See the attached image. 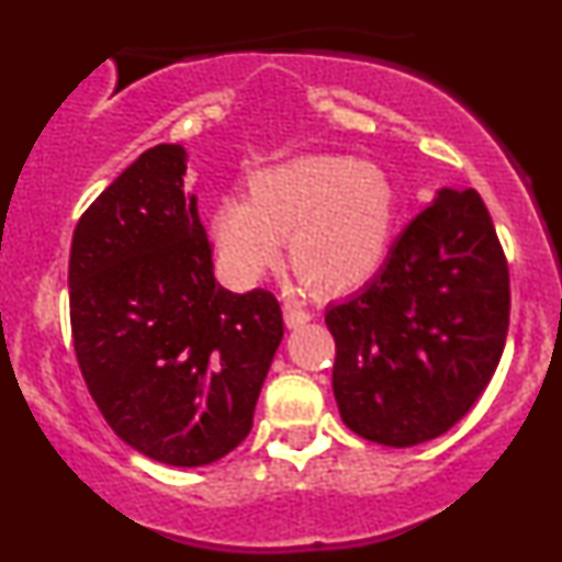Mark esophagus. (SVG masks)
Returning a JSON list of instances; mask_svg holds the SVG:
<instances>
[{
	"mask_svg": "<svg viewBox=\"0 0 562 562\" xmlns=\"http://www.w3.org/2000/svg\"><path fill=\"white\" fill-rule=\"evenodd\" d=\"M282 312H285V322L288 327H299V325H306L308 319H312V312H308L306 306L299 299H285L282 303Z\"/></svg>",
	"mask_w": 562,
	"mask_h": 562,
	"instance_id": "esophagus-1",
	"label": "esophagus"
}]
</instances>
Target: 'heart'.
Returning <instances> with one entry per match:
<instances>
[{
    "label": "heart",
    "mask_w": 562,
    "mask_h": 562,
    "mask_svg": "<svg viewBox=\"0 0 562 562\" xmlns=\"http://www.w3.org/2000/svg\"><path fill=\"white\" fill-rule=\"evenodd\" d=\"M396 216V187L378 164L317 153L250 173L248 200H218L209 235L232 285L259 282L288 240L290 267L308 288L346 293L383 267Z\"/></svg>",
    "instance_id": "obj_1"
}]
</instances>
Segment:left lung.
I'll return each mask as SVG.
<instances>
[{"instance_id":"obj_1","label":"left lung","mask_w":562,"mask_h":562,"mask_svg":"<svg viewBox=\"0 0 562 562\" xmlns=\"http://www.w3.org/2000/svg\"><path fill=\"white\" fill-rule=\"evenodd\" d=\"M333 393L353 434L415 447L447 434L492 380L509 325V274L475 190L441 187L383 269L325 314Z\"/></svg>"}]
</instances>
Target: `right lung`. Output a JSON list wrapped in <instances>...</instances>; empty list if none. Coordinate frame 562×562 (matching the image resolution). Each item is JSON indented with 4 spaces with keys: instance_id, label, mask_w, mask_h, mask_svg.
I'll use <instances>...</instances> for the list:
<instances>
[{
    "instance_id": "right-lung-1",
    "label": "right lung",
    "mask_w": 562,
    "mask_h": 562,
    "mask_svg": "<svg viewBox=\"0 0 562 562\" xmlns=\"http://www.w3.org/2000/svg\"><path fill=\"white\" fill-rule=\"evenodd\" d=\"M187 150L156 145L105 187L74 229L70 333L81 375L121 441L173 468L229 454L282 340L269 290L214 277Z\"/></svg>"
}]
</instances>
